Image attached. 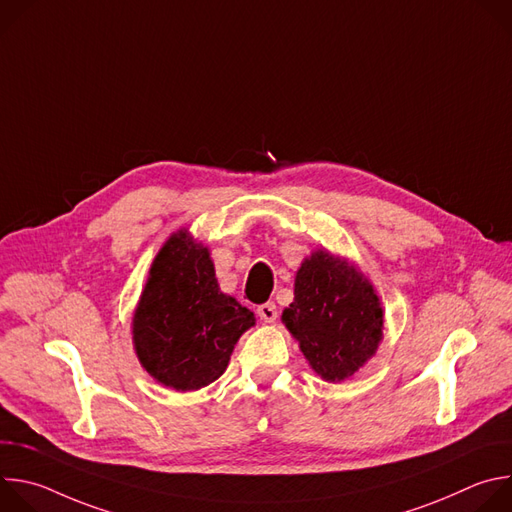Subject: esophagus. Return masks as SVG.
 Returning <instances> with one entry per match:
<instances>
[{
    "label": "esophagus",
    "mask_w": 512,
    "mask_h": 512,
    "mask_svg": "<svg viewBox=\"0 0 512 512\" xmlns=\"http://www.w3.org/2000/svg\"><path fill=\"white\" fill-rule=\"evenodd\" d=\"M257 316L263 320V322H275L277 320V306L273 302H267V304H261L257 308Z\"/></svg>",
    "instance_id": "34e87169"
}]
</instances>
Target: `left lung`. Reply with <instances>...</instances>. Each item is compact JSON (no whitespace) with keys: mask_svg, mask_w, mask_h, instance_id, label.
Instances as JSON below:
<instances>
[{"mask_svg":"<svg viewBox=\"0 0 512 512\" xmlns=\"http://www.w3.org/2000/svg\"><path fill=\"white\" fill-rule=\"evenodd\" d=\"M281 322L310 367L330 383L352 377L383 340V308L371 281L326 249L304 259Z\"/></svg>","mask_w":512,"mask_h":512,"instance_id":"1","label":"left lung"}]
</instances>
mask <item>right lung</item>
Here are the masks:
<instances>
[{"label": "right lung", "mask_w": 512, "mask_h": 512, "mask_svg": "<svg viewBox=\"0 0 512 512\" xmlns=\"http://www.w3.org/2000/svg\"><path fill=\"white\" fill-rule=\"evenodd\" d=\"M251 326L253 312L218 287L208 249L186 229L174 233L156 255L133 314L141 367L164 387L202 389L225 373Z\"/></svg>", "instance_id": "add662e5"}]
</instances>
